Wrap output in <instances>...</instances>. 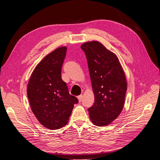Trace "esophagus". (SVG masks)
<instances>
[{"mask_svg":"<svg viewBox=\"0 0 160 160\" xmlns=\"http://www.w3.org/2000/svg\"><path fill=\"white\" fill-rule=\"evenodd\" d=\"M77 99H78L79 102H81V101H82V99H83V95L81 94L79 96H77Z\"/></svg>","mask_w":160,"mask_h":160,"instance_id":"obj_1","label":"esophagus"}]
</instances>
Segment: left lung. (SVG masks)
Segmentation results:
<instances>
[{"label":"left lung","instance_id":"obj_1","mask_svg":"<svg viewBox=\"0 0 160 160\" xmlns=\"http://www.w3.org/2000/svg\"><path fill=\"white\" fill-rule=\"evenodd\" d=\"M85 51L95 96V102L88 109L91 122L106 126L122 111L127 91V80L118 57L98 41L85 42Z\"/></svg>","mask_w":160,"mask_h":160}]
</instances>
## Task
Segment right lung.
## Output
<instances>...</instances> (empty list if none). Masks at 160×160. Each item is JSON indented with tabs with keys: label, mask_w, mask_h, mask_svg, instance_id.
Wrapping results in <instances>:
<instances>
[{
	"label": "right lung",
	"mask_w": 160,
	"mask_h": 160,
	"mask_svg": "<svg viewBox=\"0 0 160 160\" xmlns=\"http://www.w3.org/2000/svg\"><path fill=\"white\" fill-rule=\"evenodd\" d=\"M67 49L59 47L43 58L33 70L27 85L32 113L42 125L52 130L67 125L74 104L78 103L61 79Z\"/></svg>",
	"instance_id": "obj_1"
}]
</instances>
